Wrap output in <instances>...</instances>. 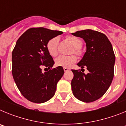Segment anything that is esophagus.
Listing matches in <instances>:
<instances>
[{
  "instance_id": "esophagus-1",
  "label": "esophagus",
  "mask_w": 126,
  "mask_h": 126,
  "mask_svg": "<svg viewBox=\"0 0 126 126\" xmlns=\"http://www.w3.org/2000/svg\"><path fill=\"white\" fill-rule=\"evenodd\" d=\"M64 71H69V69L67 68V67H64Z\"/></svg>"
}]
</instances>
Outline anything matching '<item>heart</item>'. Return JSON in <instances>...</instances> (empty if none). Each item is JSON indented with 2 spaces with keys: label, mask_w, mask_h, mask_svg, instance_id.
<instances>
[{
  "label": "heart",
  "mask_w": 126,
  "mask_h": 126,
  "mask_svg": "<svg viewBox=\"0 0 126 126\" xmlns=\"http://www.w3.org/2000/svg\"><path fill=\"white\" fill-rule=\"evenodd\" d=\"M69 42L74 47V52L78 55H81V47L83 45V42L81 39L74 36H69L67 37ZM59 38L58 37H54L51 38L47 43V48L50 55L52 57H55L58 53V46H59ZM76 61L75 55H60L55 60V65L59 67H67Z\"/></svg>",
  "instance_id": "obj_1"
}]
</instances>
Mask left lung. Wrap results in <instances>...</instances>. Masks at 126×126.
I'll return each mask as SVG.
<instances>
[{"label":"left lung","instance_id":"obj_1","mask_svg":"<svg viewBox=\"0 0 126 126\" xmlns=\"http://www.w3.org/2000/svg\"><path fill=\"white\" fill-rule=\"evenodd\" d=\"M72 34L85 42L86 51L77 65L81 71L84 67L89 71L85 75L80 70H72L73 93L83 102H94L106 93L113 80L115 57L112 45L105 34L97 31L88 29Z\"/></svg>","mask_w":126,"mask_h":126}]
</instances>
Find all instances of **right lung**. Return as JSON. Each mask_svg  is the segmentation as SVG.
Returning a JSON list of instances; mask_svg holds the SVG:
<instances>
[{
  "mask_svg": "<svg viewBox=\"0 0 126 126\" xmlns=\"http://www.w3.org/2000/svg\"><path fill=\"white\" fill-rule=\"evenodd\" d=\"M63 32L44 28H33L19 38L12 53V73L17 88L29 101L44 103L52 98L57 84L64 73L62 67L52 69L53 58L47 48L51 38ZM49 69L43 73L41 67Z\"/></svg>",
  "mask_w": 126,
  "mask_h": 126,
  "instance_id": "1",
  "label": "right lung"
}]
</instances>
